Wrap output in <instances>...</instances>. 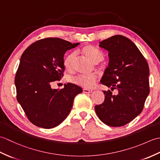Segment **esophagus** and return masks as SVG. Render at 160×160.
<instances>
[{
	"label": "esophagus",
	"mask_w": 160,
	"mask_h": 160,
	"mask_svg": "<svg viewBox=\"0 0 160 160\" xmlns=\"http://www.w3.org/2000/svg\"><path fill=\"white\" fill-rule=\"evenodd\" d=\"M92 90H90V89H83V92L84 93H91L92 92Z\"/></svg>",
	"instance_id": "esophagus-1"
}]
</instances>
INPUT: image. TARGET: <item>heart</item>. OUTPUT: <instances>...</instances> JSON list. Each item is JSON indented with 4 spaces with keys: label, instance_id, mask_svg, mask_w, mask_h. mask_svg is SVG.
<instances>
[{
    "label": "heart",
    "instance_id": "b5f03b06",
    "mask_svg": "<svg viewBox=\"0 0 160 160\" xmlns=\"http://www.w3.org/2000/svg\"><path fill=\"white\" fill-rule=\"evenodd\" d=\"M81 52L84 56L89 58L93 62L98 63L103 60V55L99 50L95 48L91 45H87L84 47L81 50ZM75 60V53H71L67 54L64 57L63 60L64 66L68 71H71L73 69V62ZM97 78L95 75L89 74H81L72 78V82L86 89H91L92 88L96 82Z\"/></svg>",
    "mask_w": 160,
    "mask_h": 160
}]
</instances>
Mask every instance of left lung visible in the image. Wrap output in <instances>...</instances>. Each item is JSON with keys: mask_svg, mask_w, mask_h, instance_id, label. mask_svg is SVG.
Listing matches in <instances>:
<instances>
[{"mask_svg": "<svg viewBox=\"0 0 160 160\" xmlns=\"http://www.w3.org/2000/svg\"><path fill=\"white\" fill-rule=\"evenodd\" d=\"M108 51L109 62L101 83L110 87L104 91V102L95 107L100 120L108 126L122 127L131 122L143 110L149 90V67L145 58L130 39L121 35L100 42ZM118 90L117 95L112 93Z\"/></svg>", "mask_w": 160, "mask_h": 160, "instance_id": "8db88e82", "label": "left lung"}]
</instances>
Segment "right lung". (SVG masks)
Listing matches in <instances>:
<instances>
[{
    "label": "right lung",
    "mask_w": 160,
    "mask_h": 160,
    "mask_svg": "<svg viewBox=\"0 0 160 160\" xmlns=\"http://www.w3.org/2000/svg\"><path fill=\"white\" fill-rule=\"evenodd\" d=\"M58 38H47L33 42L20 58L15 77L17 100L32 124L43 128L57 127L73 107L82 88L72 83L62 89L51 84L63 76L64 55L79 45Z\"/></svg>",
    "instance_id": "1"
}]
</instances>
